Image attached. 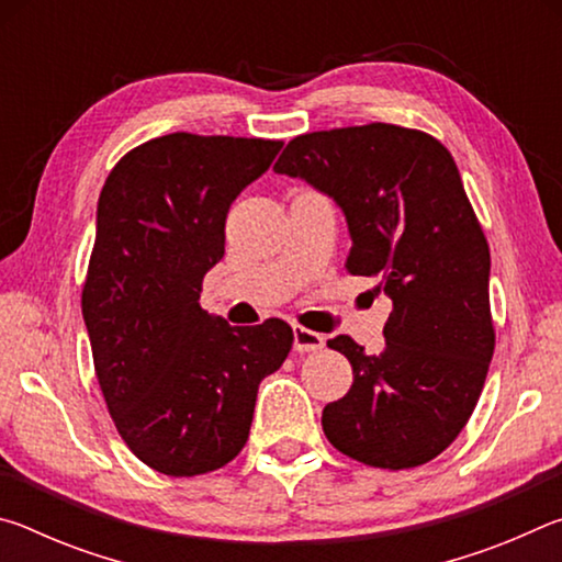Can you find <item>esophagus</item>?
I'll list each match as a JSON object with an SVG mask.
<instances>
[{"instance_id": "obj_1", "label": "esophagus", "mask_w": 562, "mask_h": 562, "mask_svg": "<svg viewBox=\"0 0 562 562\" xmlns=\"http://www.w3.org/2000/svg\"><path fill=\"white\" fill-rule=\"evenodd\" d=\"M292 335H294V351H300V355H304V351H319L322 347H325V337L317 335V331H312V329L294 325Z\"/></svg>"}]
</instances>
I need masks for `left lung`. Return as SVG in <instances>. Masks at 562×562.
Segmentation results:
<instances>
[{
	"label": "left lung",
	"instance_id": "8db88e82",
	"mask_svg": "<svg viewBox=\"0 0 562 562\" xmlns=\"http://www.w3.org/2000/svg\"><path fill=\"white\" fill-rule=\"evenodd\" d=\"M274 173L300 178L345 213L349 274L382 280L392 297L384 349L339 335L355 384L322 412L329 443L376 469H414L461 434L496 347L491 252L459 168L424 131L369 123L304 133Z\"/></svg>",
	"mask_w": 562,
	"mask_h": 562
}]
</instances>
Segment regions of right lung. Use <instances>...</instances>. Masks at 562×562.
I'll use <instances>...</instances> for the list:
<instances>
[{
	"label": "right lung",
	"mask_w": 562,
	"mask_h": 562,
	"mask_svg": "<svg viewBox=\"0 0 562 562\" xmlns=\"http://www.w3.org/2000/svg\"><path fill=\"white\" fill-rule=\"evenodd\" d=\"M282 140L168 133L133 148L99 195L81 312L109 414L140 461L201 475L247 441L258 386L292 327H231L201 307L225 255V217Z\"/></svg>",
	"instance_id": "1"
}]
</instances>
